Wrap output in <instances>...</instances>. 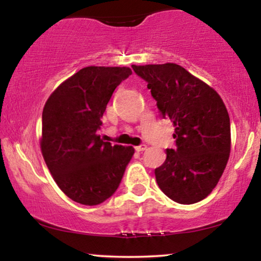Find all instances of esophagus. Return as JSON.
Returning <instances> with one entry per match:
<instances>
[{
	"instance_id": "obj_1",
	"label": "esophagus",
	"mask_w": 261,
	"mask_h": 261,
	"mask_svg": "<svg viewBox=\"0 0 261 261\" xmlns=\"http://www.w3.org/2000/svg\"><path fill=\"white\" fill-rule=\"evenodd\" d=\"M146 148H147V146H146V145H140V146H137V147H135V149H136L137 152H142V151H145Z\"/></svg>"
}]
</instances>
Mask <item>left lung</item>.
<instances>
[{
  "mask_svg": "<svg viewBox=\"0 0 261 261\" xmlns=\"http://www.w3.org/2000/svg\"><path fill=\"white\" fill-rule=\"evenodd\" d=\"M147 82L163 118L174 125L175 149L154 169L158 187L169 199L190 205L211 194L230 152V122L218 93L181 66L133 65Z\"/></svg>",
  "mask_w": 261,
  "mask_h": 261,
  "instance_id": "obj_1",
  "label": "left lung"
}]
</instances>
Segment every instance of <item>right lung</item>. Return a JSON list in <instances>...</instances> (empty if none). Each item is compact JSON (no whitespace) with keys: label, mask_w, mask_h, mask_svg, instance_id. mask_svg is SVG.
Masks as SVG:
<instances>
[{"label":"right lung","mask_w":261,"mask_h":261,"mask_svg":"<svg viewBox=\"0 0 261 261\" xmlns=\"http://www.w3.org/2000/svg\"><path fill=\"white\" fill-rule=\"evenodd\" d=\"M130 67L88 66L60 85L43 109L40 148L58 187L82 205L109 199L135 153L97 134L113 92Z\"/></svg>","instance_id":"1"}]
</instances>
